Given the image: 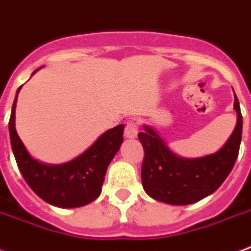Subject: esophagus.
<instances>
[{
	"mask_svg": "<svg viewBox=\"0 0 251 251\" xmlns=\"http://www.w3.org/2000/svg\"><path fill=\"white\" fill-rule=\"evenodd\" d=\"M139 125L137 121H130L125 126V137L126 138H135L138 135Z\"/></svg>",
	"mask_w": 251,
	"mask_h": 251,
	"instance_id": "obj_1",
	"label": "esophagus"
}]
</instances>
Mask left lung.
I'll use <instances>...</instances> for the list:
<instances>
[{
	"instance_id": "1",
	"label": "left lung",
	"mask_w": 251,
	"mask_h": 251,
	"mask_svg": "<svg viewBox=\"0 0 251 251\" xmlns=\"http://www.w3.org/2000/svg\"><path fill=\"white\" fill-rule=\"evenodd\" d=\"M234 109L237 125L230 138L216 154L199 159L179 158L154 130L145 126L138 138L145 151L141 177L146 194L174 205L194 204L213 194L230 174L240 151L242 114L237 97Z\"/></svg>"
}]
</instances>
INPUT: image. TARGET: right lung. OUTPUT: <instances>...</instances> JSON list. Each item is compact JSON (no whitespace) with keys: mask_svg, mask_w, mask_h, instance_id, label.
Returning <instances> with one entry per match:
<instances>
[{"mask_svg":"<svg viewBox=\"0 0 251 251\" xmlns=\"http://www.w3.org/2000/svg\"><path fill=\"white\" fill-rule=\"evenodd\" d=\"M17 91L9 120L11 149L22 176L30 188L45 201L60 208L87 205L101 194V185L113 156L121 146L124 125L105 131L84 154L60 166H47L28 155L15 130Z\"/></svg>","mask_w":251,"mask_h":251,"instance_id":"right-lung-1","label":"right lung"}]
</instances>
